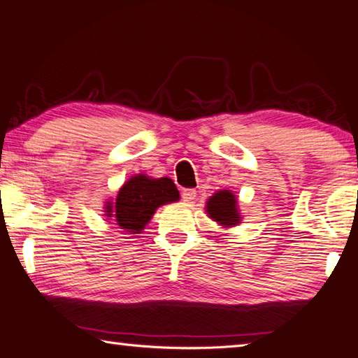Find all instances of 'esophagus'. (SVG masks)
<instances>
[{
	"label": "esophagus",
	"instance_id": "esophagus-1",
	"mask_svg": "<svg viewBox=\"0 0 358 358\" xmlns=\"http://www.w3.org/2000/svg\"><path fill=\"white\" fill-rule=\"evenodd\" d=\"M196 194H197L196 189H189V187H186V189L181 191V197H183L185 202H191L196 199Z\"/></svg>",
	"mask_w": 358,
	"mask_h": 358
}]
</instances>
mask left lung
Wrapping results in <instances>:
<instances>
[{"label":"left lung","mask_w":358,"mask_h":358,"mask_svg":"<svg viewBox=\"0 0 358 358\" xmlns=\"http://www.w3.org/2000/svg\"><path fill=\"white\" fill-rule=\"evenodd\" d=\"M207 215L222 227H234L240 224L241 215L237 207V197L232 191L222 189L215 192L207 201Z\"/></svg>","instance_id":"left-lung-1"}]
</instances>
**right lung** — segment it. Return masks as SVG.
Returning a JSON list of instances; mask_svg holds the SVG:
<instances>
[{
  "instance_id": "obj_1",
  "label": "right lung",
  "mask_w": 358,
  "mask_h": 358,
  "mask_svg": "<svg viewBox=\"0 0 358 358\" xmlns=\"http://www.w3.org/2000/svg\"><path fill=\"white\" fill-rule=\"evenodd\" d=\"M180 192L171 178H150L138 173L121 186L113 202H107L106 216L115 217L126 232L141 234L161 205L177 202Z\"/></svg>"
}]
</instances>
